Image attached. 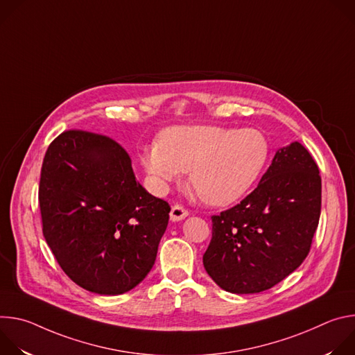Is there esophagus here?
<instances>
[{"label": "esophagus", "instance_id": "obj_1", "mask_svg": "<svg viewBox=\"0 0 355 355\" xmlns=\"http://www.w3.org/2000/svg\"><path fill=\"white\" fill-rule=\"evenodd\" d=\"M188 216V211L184 209L181 205H174L170 212V219L173 222H180Z\"/></svg>", "mask_w": 355, "mask_h": 355}]
</instances>
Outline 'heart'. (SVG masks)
Masks as SVG:
<instances>
[{"label":"heart","mask_w":355,"mask_h":355,"mask_svg":"<svg viewBox=\"0 0 355 355\" xmlns=\"http://www.w3.org/2000/svg\"><path fill=\"white\" fill-rule=\"evenodd\" d=\"M271 153L267 136L254 128L174 126L160 143L141 150V166L159 188L189 171V185L214 207L233 204L263 174Z\"/></svg>","instance_id":"1"}]
</instances>
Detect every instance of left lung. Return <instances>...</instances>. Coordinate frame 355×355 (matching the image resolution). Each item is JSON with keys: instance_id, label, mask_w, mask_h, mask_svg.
<instances>
[{"instance_id": "1", "label": "left lung", "mask_w": 355, "mask_h": 355, "mask_svg": "<svg viewBox=\"0 0 355 355\" xmlns=\"http://www.w3.org/2000/svg\"><path fill=\"white\" fill-rule=\"evenodd\" d=\"M320 205L322 178L309 151L299 141L278 148L257 188L212 216L207 272L237 295L272 288L306 259Z\"/></svg>"}]
</instances>
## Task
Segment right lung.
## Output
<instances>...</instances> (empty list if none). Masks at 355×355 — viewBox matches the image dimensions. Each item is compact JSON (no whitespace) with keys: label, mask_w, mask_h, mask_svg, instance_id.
<instances>
[{"label":"right lung","mask_w":355,"mask_h":355,"mask_svg":"<svg viewBox=\"0 0 355 355\" xmlns=\"http://www.w3.org/2000/svg\"><path fill=\"white\" fill-rule=\"evenodd\" d=\"M43 236L81 288L121 295L155 266L171 211L136 180L112 139L69 130L50 143L40 171Z\"/></svg>","instance_id":"1"}]
</instances>
